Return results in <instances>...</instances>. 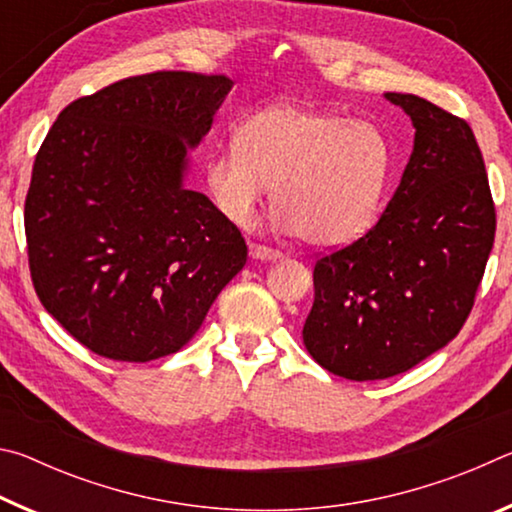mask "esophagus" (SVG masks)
Listing matches in <instances>:
<instances>
[{
  "label": "esophagus",
  "instance_id": "1",
  "mask_svg": "<svg viewBox=\"0 0 512 512\" xmlns=\"http://www.w3.org/2000/svg\"><path fill=\"white\" fill-rule=\"evenodd\" d=\"M250 255H253L255 259H262V262H273V259L282 257L280 250H273V248L262 246V244H250Z\"/></svg>",
  "mask_w": 512,
  "mask_h": 512
}]
</instances>
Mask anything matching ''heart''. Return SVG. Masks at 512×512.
<instances>
[{"mask_svg":"<svg viewBox=\"0 0 512 512\" xmlns=\"http://www.w3.org/2000/svg\"><path fill=\"white\" fill-rule=\"evenodd\" d=\"M391 146L375 124L300 106H273L237 128L205 162L216 207L248 228L273 187L277 225L309 246L336 248L375 221Z\"/></svg>","mask_w":512,"mask_h":512,"instance_id":"obj_1","label":"heart"}]
</instances>
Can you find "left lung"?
Here are the masks:
<instances>
[{
	"label": "left lung",
	"instance_id": "obj_1",
	"mask_svg": "<svg viewBox=\"0 0 512 512\" xmlns=\"http://www.w3.org/2000/svg\"><path fill=\"white\" fill-rule=\"evenodd\" d=\"M386 99L413 121L409 164L366 235L316 262L302 327L314 361L352 381L400 375L461 332L497 228L470 124L415 94Z\"/></svg>",
	"mask_w": 512,
	"mask_h": 512
}]
</instances>
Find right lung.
<instances>
[{
    "label": "right lung",
    "mask_w": 512,
    "mask_h": 512,
    "mask_svg": "<svg viewBox=\"0 0 512 512\" xmlns=\"http://www.w3.org/2000/svg\"><path fill=\"white\" fill-rule=\"evenodd\" d=\"M230 90L223 74L131 76L69 103L40 146L24 201L33 289L99 357L178 352L246 264L237 225L183 185Z\"/></svg>",
    "instance_id": "obj_1"
}]
</instances>
